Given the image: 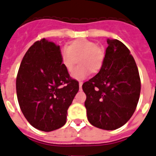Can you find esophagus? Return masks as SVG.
<instances>
[{
    "instance_id": "1",
    "label": "esophagus",
    "mask_w": 156,
    "mask_h": 156,
    "mask_svg": "<svg viewBox=\"0 0 156 156\" xmlns=\"http://www.w3.org/2000/svg\"><path fill=\"white\" fill-rule=\"evenodd\" d=\"M82 84H83V83H82V82H80V83H79V87H80V89H81V87H82Z\"/></svg>"
}]
</instances>
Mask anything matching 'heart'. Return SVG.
I'll use <instances>...</instances> for the list:
<instances>
[{"label":"heart","instance_id":"heart-1","mask_svg":"<svg viewBox=\"0 0 156 156\" xmlns=\"http://www.w3.org/2000/svg\"><path fill=\"white\" fill-rule=\"evenodd\" d=\"M60 58L62 66L69 73L73 72L78 60L80 66L72 74V77L80 80L84 79L90 72L98 73L102 69L105 51L94 41L78 39L60 50Z\"/></svg>","mask_w":156,"mask_h":156}]
</instances>
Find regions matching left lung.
<instances>
[{"mask_svg":"<svg viewBox=\"0 0 156 156\" xmlns=\"http://www.w3.org/2000/svg\"><path fill=\"white\" fill-rule=\"evenodd\" d=\"M104 64L95 76L84 82L87 118L95 127L114 130L134 113L141 92L137 65L129 49L116 39H107Z\"/></svg>","mask_w":156,"mask_h":156,"instance_id":"obj_1","label":"left lung"}]
</instances>
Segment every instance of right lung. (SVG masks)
I'll use <instances>...</instances> for the list:
<instances>
[{"mask_svg": "<svg viewBox=\"0 0 156 156\" xmlns=\"http://www.w3.org/2000/svg\"><path fill=\"white\" fill-rule=\"evenodd\" d=\"M78 90V81L62 64L59 45L41 39L29 48L17 75L16 92L31 125L44 132L62 127Z\"/></svg>", "mask_w": 156, "mask_h": 156, "instance_id": "right-lung-1", "label": "right lung"}]
</instances>
